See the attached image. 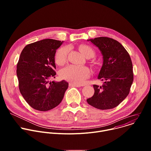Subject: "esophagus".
<instances>
[{"label": "esophagus", "instance_id": "obj_1", "mask_svg": "<svg viewBox=\"0 0 151 151\" xmlns=\"http://www.w3.org/2000/svg\"><path fill=\"white\" fill-rule=\"evenodd\" d=\"M69 86H70V87H81V85L74 83L73 82H70L69 83Z\"/></svg>", "mask_w": 151, "mask_h": 151}]
</instances>
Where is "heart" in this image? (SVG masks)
<instances>
[{"mask_svg": "<svg viewBox=\"0 0 151 151\" xmlns=\"http://www.w3.org/2000/svg\"><path fill=\"white\" fill-rule=\"evenodd\" d=\"M79 50L88 58L93 57L95 54L94 51L88 45H82L79 47ZM69 52V48L68 47H64L58 49L55 55V63L58 65L64 64L68 60ZM90 75V70L85 66L69 65L62 69L60 72V76L62 79L78 85L82 84Z\"/></svg>", "mask_w": 151, "mask_h": 151, "instance_id": "heart-1", "label": "heart"}]
</instances>
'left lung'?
I'll return each mask as SVG.
<instances>
[{
	"label": "left lung",
	"instance_id": "left-lung-1",
	"mask_svg": "<svg viewBox=\"0 0 151 151\" xmlns=\"http://www.w3.org/2000/svg\"><path fill=\"white\" fill-rule=\"evenodd\" d=\"M90 40L101 51L103 63L98 78L102 86L93 85L94 94L87 100L91 106L101 110L113 109L128 95L133 81V64L130 55L117 40L99 37Z\"/></svg>",
	"mask_w": 151,
	"mask_h": 151
}]
</instances>
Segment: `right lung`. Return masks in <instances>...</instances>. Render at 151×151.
<instances>
[{
	"instance_id": "1",
	"label": "right lung",
	"mask_w": 151,
	"mask_h": 151,
	"mask_svg": "<svg viewBox=\"0 0 151 151\" xmlns=\"http://www.w3.org/2000/svg\"><path fill=\"white\" fill-rule=\"evenodd\" d=\"M60 40L46 39L27 45L21 52L17 66L19 91L33 109L47 111L62 101L69 83L55 78V54L62 44Z\"/></svg>"
}]
</instances>
